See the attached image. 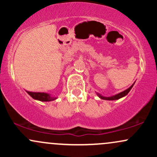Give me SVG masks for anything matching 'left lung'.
Returning <instances> with one entry per match:
<instances>
[{
    "instance_id": "left-lung-1",
    "label": "left lung",
    "mask_w": 157,
    "mask_h": 157,
    "mask_svg": "<svg viewBox=\"0 0 157 157\" xmlns=\"http://www.w3.org/2000/svg\"><path fill=\"white\" fill-rule=\"evenodd\" d=\"M134 84L132 85V86H131V87H129L128 89L125 90L124 91H122V92L118 94H116L114 95V96H112V97H102L101 96L100 94H97V95H98L99 97H100V98L102 99V100H118V99H120L121 97H125V95H127L128 94L129 91H131V89H132L133 86H134Z\"/></svg>"
}]
</instances>
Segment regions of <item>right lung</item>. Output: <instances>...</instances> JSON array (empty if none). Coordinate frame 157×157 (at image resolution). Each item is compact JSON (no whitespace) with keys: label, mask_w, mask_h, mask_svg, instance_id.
<instances>
[{"label":"right lung","mask_w":157,"mask_h":157,"mask_svg":"<svg viewBox=\"0 0 157 157\" xmlns=\"http://www.w3.org/2000/svg\"><path fill=\"white\" fill-rule=\"evenodd\" d=\"M31 96L33 99L35 100H40V101H44V102H48L55 100L56 97H53L50 96L48 94L43 93V92H31V91H26Z\"/></svg>","instance_id":"right-lung-1"}]
</instances>
